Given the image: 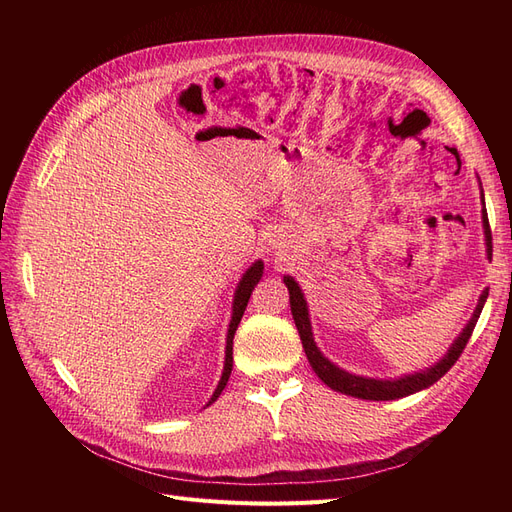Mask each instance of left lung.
Returning <instances> with one entry per match:
<instances>
[{"mask_svg": "<svg viewBox=\"0 0 512 512\" xmlns=\"http://www.w3.org/2000/svg\"><path fill=\"white\" fill-rule=\"evenodd\" d=\"M483 222H485V235H487V256L491 258V230H489V220H487V211H483ZM284 282L288 286L290 292V309H292V318L294 324H297V331L301 335V344L303 350L307 354V361L312 365V369L316 371V376L331 386L333 391L337 393H344V395H352V397H359V399H371V401H391V399H399V397H406L412 395L421 389H427L433 382H438L448 369H451L457 359L461 356L463 348H466L468 339L472 337V331L478 322L480 312H483V305L487 301V294L489 290H485L480 294V301L476 305V312L472 316V320L468 322V327L463 329V333L457 337V342L451 346V350L446 352L444 359L429 367L423 374H414V376H406V378H399V380H371V378H361V376H352L348 371L335 367L331 361L324 359L320 354V350L314 344V337H312V324H309V316H307V307H305V299H303V292L299 288V284L292 280V277H284Z\"/></svg>", "mask_w": 512, "mask_h": 512, "instance_id": "1", "label": "left lung"}]
</instances>
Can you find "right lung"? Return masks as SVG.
Here are the masks:
<instances>
[{"label": "right lung", "mask_w": 512, "mask_h": 512, "mask_svg": "<svg viewBox=\"0 0 512 512\" xmlns=\"http://www.w3.org/2000/svg\"><path fill=\"white\" fill-rule=\"evenodd\" d=\"M262 269H265V267H262V262H260V260H258V262H254V265L245 271L243 280H241V284H239V288H237V294H235V305H232V320H230V329H228V342H226V363H224V374H222V380H220V384H218V389H215V393H213V397H211L209 404H213V401L222 395L224 386H226V382H228V378H230V371H232V337H235V331H237L239 322H241V318H243V312H245V307H247V301H250V297H252V290H254V286L260 282ZM209 404H207V406H209Z\"/></svg>", "instance_id": "right-lung-1"}]
</instances>
